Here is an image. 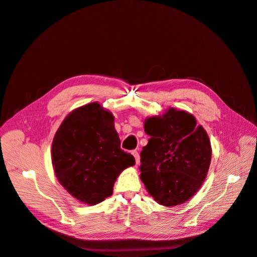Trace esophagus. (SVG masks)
<instances>
[{
	"label": "esophagus",
	"mask_w": 257,
	"mask_h": 257,
	"mask_svg": "<svg viewBox=\"0 0 257 257\" xmlns=\"http://www.w3.org/2000/svg\"><path fill=\"white\" fill-rule=\"evenodd\" d=\"M132 154L134 155L135 161H136V165H138L139 163H141V157H139V153H138V151H137V150H133V151H132Z\"/></svg>",
	"instance_id": "34e87169"
}]
</instances>
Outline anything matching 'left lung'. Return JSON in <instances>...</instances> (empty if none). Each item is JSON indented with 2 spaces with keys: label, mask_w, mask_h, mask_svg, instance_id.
I'll return each instance as SVG.
<instances>
[{
  "label": "left lung",
  "mask_w": 257,
  "mask_h": 257,
  "mask_svg": "<svg viewBox=\"0 0 257 257\" xmlns=\"http://www.w3.org/2000/svg\"><path fill=\"white\" fill-rule=\"evenodd\" d=\"M145 131L150 138L141 152L142 181L159 204H183L199 190L211 162L206 131L175 108L147 119Z\"/></svg>",
  "instance_id": "left-lung-1"
}]
</instances>
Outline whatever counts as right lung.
Returning a JSON list of instances; mask_svg holds the SVG:
<instances>
[{"label": "right lung", "instance_id": "1", "mask_svg": "<svg viewBox=\"0 0 257 257\" xmlns=\"http://www.w3.org/2000/svg\"><path fill=\"white\" fill-rule=\"evenodd\" d=\"M113 115L97 103L69 113L52 142V165L59 182L72 196L88 205L111 196L123 169L135 164L120 148Z\"/></svg>", "mask_w": 257, "mask_h": 257}]
</instances>
